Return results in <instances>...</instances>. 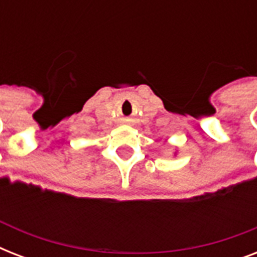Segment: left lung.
Returning a JSON list of instances; mask_svg holds the SVG:
<instances>
[{"instance_id": "8db88e82", "label": "left lung", "mask_w": 257, "mask_h": 257, "mask_svg": "<svg viewBox=\"0 0 257 257\" xmlns=\"http://www.w3.org/2000/svg\"><path fill=\"white\" fill-rule=\"evenodd\" d=\"M175 156H176V152H175Z\"/></svg>"}]
</instances>
